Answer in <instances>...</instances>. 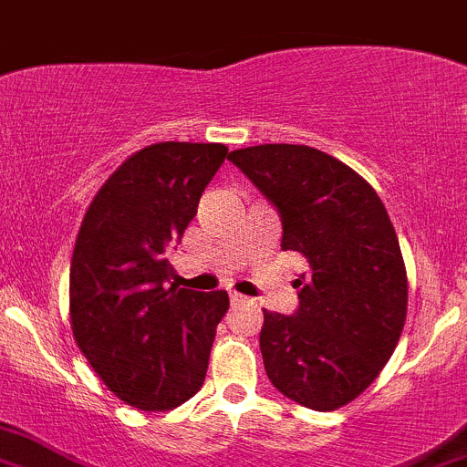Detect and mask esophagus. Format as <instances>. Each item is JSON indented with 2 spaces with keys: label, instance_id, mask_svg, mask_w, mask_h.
<instances>
[{
  "label": "esophagus",
  "instance_id": "obj_1",
  "mask_svg": "<svg viewBox=\"0 0 467 467\" xmlns=\"http://www.w3.org/2000/svg\"><path fill=\"white\" fill-rule=\"evenodd\" d=\"M229 299H232V304H244V301H247V296L238 295V292H229Z\"/></svg>",
  "mask_w": 467,
  "mask_h": 467
}]
</instances>
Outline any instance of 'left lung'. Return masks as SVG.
Returning a JSON list of instances; mask_svg holds the SVG:
<instances>
[{
	"label": "left lung",
	"instance_id": "8db88e82",
	"mask_svg": "<svg viewBox=\"0 0 467 467\" xmlns=\"http://www.w3.org/2000/svg\"><path fill=\"white\" fill-rule=\"evenodd\" d=\"M276 206L281 249L310 263L295 315L263 310L261 353L274 387L315 411L348 405L382 371L407 319V269L396 229L364 177L310 146L229 152Z\"/></svg>",
	"mask_w": 467,
	"mask_h": 467
}]
</instances>
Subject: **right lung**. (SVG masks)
Listing matches in <instances>:
<instances>
[{"instance_id":"obj_1","label":"right lung","mask_w":467,"mask_h":467,"mask_svg":"<svg viewBox=\"0 0 467 467\" xmlns=\"http://www.w3.org/2000/svg\"><path fill=\"white\" fill-rule=\"evenodd\" d=\"M227 152L223 143L141 148L100 186L76 238V344L105 387L141 411L172 410L200 391L215 328L229 310L224 290L172 283L166 258Z\"/></svg>"}]
</instances>
